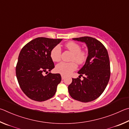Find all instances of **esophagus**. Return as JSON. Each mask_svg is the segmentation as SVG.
<instances>
[{"instance_id":"obj_1","label":"esophagus","mask_w":129,"mask_h":129,"mask_svg":"<svg viewBox=\"0 0 129 129\" xmlns=\"http://www.w3.org/2000/svg\"><path fill=\"white\" fill-rule=\"evenodd\" d=\"M61 77H62V79L63 80L64 79V78H65V76L63 75H61Z\"/></svg>"}]
</instances>
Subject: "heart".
Wrapping results in <instances>:
<instances>
[{
    "label": "heart",
    "mask_w": 129,
    "mask_h": 129,
    "mask_svg": "<svg viewBox=\"0 0 129 129\" xmlns=\"http://www.w3.org/2000/svg\"><path fill=\"white\" fill-rule=\"evenodd\" d=\"M65 47L73 53L71 58V61L69 63L60 62L56 65V73L63 75H70L77 68L76 62L79 64H82L85 62L88 57V52L85 50H81V47L77 43L70 41L65 44ZM61 48L59 45H56L50 51V58L54 62H59L61 59Z\"/></svg>",
    "instance_id": "b5f03b06"
}]
</instances>
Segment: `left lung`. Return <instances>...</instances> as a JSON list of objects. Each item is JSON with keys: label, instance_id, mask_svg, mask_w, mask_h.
<instances>
[{"label": "left lung", "instance_id": "obj_1", "mask_svg": "<svg viewBox=\"0 0 129 129\" xmlns=\"http://www.w3.org/2000/svg\"><path fill=\"white\" fill-rule=\"evenodd\" d=\"M73 40L84 42L88 49L85 64L78 72L84 79L73 78L69 85L70 95L76 100L87 103L98 99L104 91L110 76V61L108 51L96 38L85 36Z\"/></svg>", "mask_w": 129, "mask_h": 129}]
</instances>
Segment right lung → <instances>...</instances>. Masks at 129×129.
Here are the masks:
<instances>
[{"label":"right lung","mask_w":129,"mask_h":129,"mask_svg":"<svg viewBox=\"0 0 129 129\" xmlns=\"http://www.w3.org/2000/svg\"><path fill=\"white\" fill-rule=\"evenodd\" d=\"M62 39L38 37L22 47L16 67L18 83L29 99L44 101L53 97L61 81L59 74L49 73L54 68L50 51ZM44 72L48 73L44 76Z\"/></svg>","instance_id":"obj_1"}]
</instances>
